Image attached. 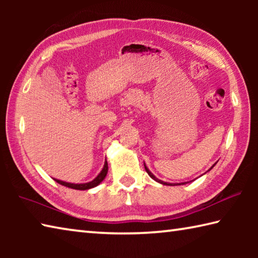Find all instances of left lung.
Masks as SVG:
<instances>
[{
    "label": "left lung",
    "mask_w": 258,
    "mask_h": 258,
    "mask_svg": "<svg viewBox=\"0 0 258 258\" xmlns=\"http://www.w3.org/2000/svg\"><path fill=\"white\" fill-rule=\"evenodd\" d=\"M216 164V163H215ZM215 164H214L211 168L208 169V171H211V169L214 167V166H215ZM145 168H146V171H147V173L149 174V176L152 178V180H155L156 182H158V183H160V184H164V185H182V184H186L187 182H182V183H167V182H164V181H161V180H159V178H157L154 174H152L150 171H149V168L147 167V165L145 164ZM207 171V172H208Z\"/></svg>",
    "instance_id": "left-lung-1"
}]
</instances>
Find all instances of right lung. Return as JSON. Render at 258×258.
Returning <instances> with one entry per match:
<instances>
[{"label": "right lung", "mask_w": 258, "mask_h": 258, "mask_svg": "<svg viewBox=\"0 0 258 258\" xmlns=\"http://www.w3.org/2000/svg\"><path fill=\"white\" fill-rule=\"evenodd\" d=\"M107 173H108V163L106 160V161H104V165H103V168L101 169V172H100L98 174V176L91 182H87V183H71V182H64V181H61V180H56V178H54V181L58 182L59 184H61V185L71 187V189L89 190V189H92V187L98 186L100 183H101L104 180V177L107 176Z\"/></svg>", "instance_id": "add662e5"}]
</instances>
